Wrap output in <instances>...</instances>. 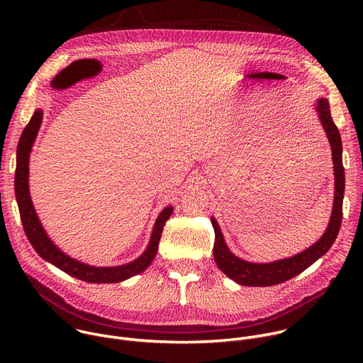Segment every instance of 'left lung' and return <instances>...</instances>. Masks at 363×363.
Masks as SVG:
<instances>
[{
    "instance_id": "obj_1",
    "label": "left lung",
    "mask_w": 363,
    "mask_h": 363,
    "mask_svg": "<svg viewBox=\"0 0 363 363\" xmlns=\"http://www.w3.org/2000/svg\"><path fill=\"white\" fill-rule=\"evenodd\" d=\"M318 112L319 119L326 130L332 146V157L335 164V203H333V213L329 223V227L323 237L306 251L280 260L270 264H255L240 260L238 257L233 255L223 238L221 230L214 218H211V224L216 233V242H214V260L221 272L227 274L234 281L242 286H252V287H262V286H274L283 283L286 280L293 279L294 276L304 272L307 267L312 266L318 258L328 252V250L335 242L340 224H342V203H343V194H345V168L342 162V139L337 126L335 125L330 106L328 99H320L318 101Z\"/></svg>"
}]
</instances>
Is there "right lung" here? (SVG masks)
I'll return each instance as SVG.
<instances>
[{"instance_id": "right-lung-1", "label": "right lung", "mask_w": 363, "mask_h": 363, "mask_svg": "<svg viewBox=\"0 0 363 363\" xmlns=\"http://www.w3.org/2000/svg\"><path fill=\"white\" fill-rule=\"evenodd\" d=\"M41 119H43V112L37 109L31 116L28 125L24 128L17 146V168H16V178H14V189H16V198L18 202L21 223L28 241L31 242L34 250L44 258V260L55 264L65 273L79 280H84L87 283H119L132 276L142 273L153 262L155 255H157L164 225L171 217L174 208L172 206H168V208H165L161 213L157 223H155L150 242L146 251L138 258V260L119 267H91L73 260V258L62 252L53 242L50 241V238L44 233L37 218V214L34 211V206L28 194V157H30L33 142L37 136L38 128L41 125Z\"/></svg>"}]
</instances>
